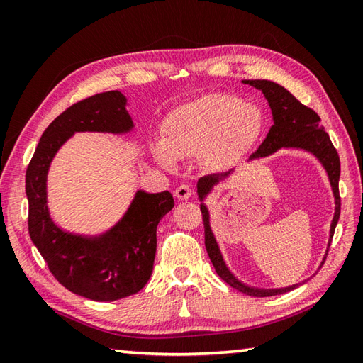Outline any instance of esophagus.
<instances>
[{
  "label": "esophagus",
  "instance_id": "1",
  "mask_svg": "<svg viewBox=\"0 0 363 363\" xmlns=\"http://www.w3.org/2000/svg\"><path fill=\"white\" fill-rule=\"evenodd\" d=\"M191 194H194V190H191L189 186H184V184L174 190V196L177 199H189Z\"/></svg>",
  "mask_w": 363,
  "mask_h": 363
}]
</instances>
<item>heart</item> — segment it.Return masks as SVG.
<instances>
[{
  "instance_id": "obj_1",
  "label": "heart",
  "mask_w": 363,
  "mask_h": 363,
  "mask_svg": "<svg viewBox=\"0 0 363 363\" xmlns=\"http://www.w3.org/2000/svg\"><path fill=\"white\" fill-rule=\"evenodd\" d=\"M267 128L262 107L240 96L209 94L167 113L162 140L152 145L157 164L174 172L179 157L199 156L211 169L237 164L257 145Z\"/></svg>"
}]
</instances>
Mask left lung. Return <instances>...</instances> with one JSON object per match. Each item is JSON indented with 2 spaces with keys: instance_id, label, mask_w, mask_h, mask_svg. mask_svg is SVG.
I'll return each mask as SVG.
<instances>
[{
  "instance_id": "1",
  "label": "left lung",
  "mask_w": 363,
  "mask_h": 363,
  "mask_svg": "<svg viewBox=\"0 0 363 363\" xmlns=\"http://www.w3.org/2000/svg\"><path fill=\"white\" fill-rule=\"evenodd\" d=\"M242 82L248 84V86L257 89L264 94L273 115V126L269 128L267 138L262 142L259 150L251 154L248 162L268 157L282 148L303 150L306 152L312 154V156L320 162V165L325 168L330 189H333L334 204H335L334 218L330 221V229H329V242L326 248V254H328L335 226L338 223V218H340V195H338L340 159H338V154L334 148V145L330 142L325 128H323V125L320 123L318 115L312 109H309V107L301 104L287 89H284L282 86H279V84L267 81V79H243ZM233 174H234V169H230V172H226L223 174L204 176L196 184V189H198L196 194H198L199 201H201L199 209H201L203 221H204V243L215 272H217V274L221 277V279L226 284H229L230 287H234L235 290L242 291L248 296H256V298L274 296V295H282V293H287L293 289H296L298 285L304 284L306 281L289 285V287H281V289L252 287V285L245 284L243 281L238 279V277L230 272V268L228 267L225 256H223L221 248L217 242V237H215L212 230L211 212L207 209L206 201H207V196H209L215 190V187L221 186V184L228 181ZM326 254L321 260V265L325 264Z\"/></svg>"
}]
</instances>
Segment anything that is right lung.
Here are the masks:
<instances>
[{
	"instance_id": "1",
	"label": "right lung",
	"mask_w": 363,
	"mask_h": 363,
	"mask_svg": "<svg viewBox=\"0 0 363 363\" xmlns=\"http://www.w3.org/2000/svg\"><path fill=\"white\" fill-rule=\"evenodd\" d=\"M128 99L103 91L68 107L45 129L26 169L29 235L50 272L65 289L99 303L140 291L152 273L159 221L174 207L168 190L138 189L121 218L96 234H79L54 221L48 206V173L59 150L76 133L130 134Z\"/></svg>"
}]
</instances>
